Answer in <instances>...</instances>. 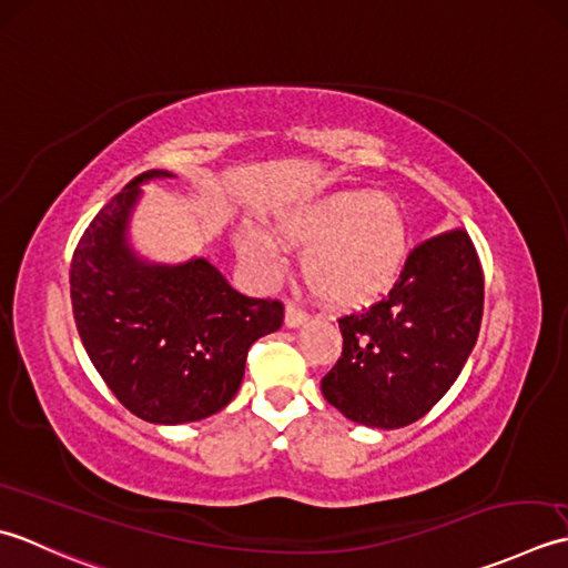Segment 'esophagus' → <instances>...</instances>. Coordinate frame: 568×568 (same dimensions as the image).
<instances>
[{"mask_svg":"<svg viewBox=\"0 0 568 568\" xmlns=\"http://www.w3.org/2000/svg\"><path fill=\"white\" fill-rule=\"evenodd\" d=\"M306 321H308L306 311H301L296 304H288V306H286V314H284L286 328H298V326H304Z\"/></svg>","mask_w":568,"mask_h":568,"instance_id":"esophagus-1","label":"esophagus"}]
</instances>
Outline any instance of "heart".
Wrapping results in <instances>:
<instances>
[{
  "label": "heart",
  "instance_id": "1",
  "mask_svg": "<svg viewBox=\"0 0 568 568\" xmlns=\"http://www.w3.org/2000/svg\"><path fill=\"white\" fill-rule=\"evenodd\" d=\"M274 230L284 245L304 247L301 272L308 288L338 308L373 304L387 294L409 252L404 207L373 191L318 195L284 213ZM235 242L252 267H280V247L270 235L240 230Z\"/></svg>",
  "mask_w": 568,
  "mask_h": 568
}]
</instances>
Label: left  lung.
Masks as SVG:
<instances>
[{"instance_id":"1","label":"left lung","mask_w":568,"mask_h":568,"mask_svg":"<svg viewBox=\"0 0 568 568\" xmlns=\"http://www.w3.org/2000/svg\"><path fill=\"white\" fill-rule=\"evenodd\" d=\"M483 318V270L466 230L416 245L387 298L338 321L343 353L321 392L373 429L414 424L460 375Z\"/></svg>"}]
</instances>
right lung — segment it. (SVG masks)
<instances>
[{
    "instance_id": "right-lung-1",
    "label": "right lung",
    "mask_w": 568,
    "mask_h": 568,
    "mask_svg": "<svg viewBox=\"0 0 568 568\" xmlns=\"http://www.w3.org/2000/svg\"><path fill=\"white\" fill-rule=\"evenodd\" d=\"M146 171L102 207L71 262L75 326L92 365L126 409L152 424L199 422L237 395L250 345L284 323L272 298L235 292L211 262H149L126 230Z\"/></svg>"
}]
</instances>
